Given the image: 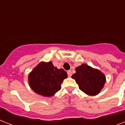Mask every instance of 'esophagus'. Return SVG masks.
I'll use <instances>...</instances> for the list:
<instances>
[{
	"label": "esophagus",
	"instance_id": "1",
	"mask_svg": "<svg viewBox=\"0 0 125 125\" xmlns=\"http://www.w3.org/2000/svg\"><path fill=\"white\" fill-rule=\"evenodd\" d=\"M67 74H68V76H69V77L72 76V72H71V71H67Z\"/></svg>",
	"mask_w": 125,
	"mask_h": 125
}]
</instances>
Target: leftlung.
I'll return each instance as SVG.
<instances>
[{"mask_svg": "<svg viewBox=\"0 0 125 125\" xmlns=\"http://www.w3.org/2000/svg\"><path fill=\"white\" fill-rule=\"evenodd\" d=\"M75 71L72 78L78 83L81 91L91 96L100 93L106 82V77L103 73L86 64L81 65Z\"/></svg>", "mask_w": 125, "mask_h": 125, "instance_id": "8db88e82", "label": "left lung"}]
</instances>
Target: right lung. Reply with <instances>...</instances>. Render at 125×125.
Returning a JSON list of instances; mask_svg holds the SVG:
<instances>
[{"label":"right lung","instance_id":"1","mask_svg":"<svg viewBox=\"0 0 125 125\" xmlns=\"http://www.w3.org/2000/svg\"><path fill=\"white\" fill-rule=\"evenodd\" d=\"M67 77L66 71L54 67L51 62H41L29 74L28 82L36 93L51 97L61 89V84Z\"/></svg>","mask_w":125,"mask_h":125}]
</instances>
